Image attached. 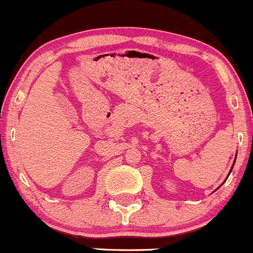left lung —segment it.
Instances as JSON below:
<instances>
[{
  "mask_svg": "<svg viewBox=\"0 0 253 253\" xmlns=\"http://www.w3.org/2000/svg\"><path fill=\"white\" fill-rule=\"evenodd\" d=\"M232 169H233V167H232ZM230 171H232V170H230Z\"/></svg>",
  "mask_w": 253,
  "mask_h": 253,
  "instance_id": "8db88e82",
  "label": "left lung"
}]
</instances>
